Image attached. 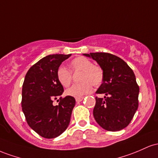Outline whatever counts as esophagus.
I'll return each mask as SVG.
<instances>
[{"label": "esophagus", "mask_w": 158, "mask_h": 158, "mask_svg": "<svg viewBox=\"0 0 158 158\" xmlns=\"http://www.w3.org/2000/svg\"><path fill=\"white\" fill-rule=\"evenodd\" d=\"M83 99H84V98L82 97V98H76L75 100L77 102H82Z\"/></svg>", "instance_id": "1"}]
</instances>
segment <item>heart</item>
Here are the masks:
<instances>
[{
    "label": "heart",
    "mask_w": 158,
    "mask_h": 158,
    "mask_svg": "<svg viewBox=\"0 0 158 158\" xmlns=\"http://www.w3.org/2000/svg\"><path fill=\"white\" fill-rule=\"evenodd\" d=\"M71 71L63 65L56 70V77L60 84L68 87L72 83L73 73L81 72L79 81L81 83L72 85L65 91V94L74 98H82L90 93L93 86H99L104 81V70L100 65L93 64L91 60L85 56H77L70 62Z\"/></svg>",
    "instance_id": "b5f03b06"
}]
</instances>
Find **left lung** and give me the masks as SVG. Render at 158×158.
<instances>
[{"label": "left lung", "mask_w": 158, "mask_h": 158, "mask_svg": "<svg viewBox=\"0 0 158 158\" xmlns=\"http://www.w3.org/2000/svg\"><path fill=\"white\" fill-rule=\"evenodd\" d=\"M91 56L104 70V81L96 91L93 116L97 123L109 131H117L131 122L139 106V88L129 65L118 56L104 52L84 54Z\"/></svg>", "instance_id": "obj_1"}]
</instances>
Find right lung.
<instances>
[{"mask_svg":"<svg viewBox=\"0 0 158 158\" xmlns=\"http://www.w3.org/2000/svg\"><path fill=\"white\" fill-rule=\"evenodd\" d=\"M72 54H51L39 60L27 72L22 86V107L28 125L39 135L52 139L65 131L75 105L74 97H60L64 91L56 77L62 62Z\"/></svg>","mask_w":158,"mask_h":158,"instance_id":"right-lung-1","label":"right lung"}]
</instances>
